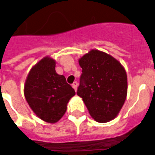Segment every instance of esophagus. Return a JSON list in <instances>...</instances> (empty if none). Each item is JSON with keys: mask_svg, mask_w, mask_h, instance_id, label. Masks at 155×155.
<instances>
[{"mask_svg": "<svg viewBox=\"0 0 155 155\" xmlns=\"http://www.w3.org/2000/svg\"><path fill=\"white\" fill-rule=\"evenodd\" d=\"M78 82H77V81H74V82L72 84V87L74 88L75 91L77 90V88H78Z\"/></svg>", "mask_w": 155, "mask_h": 155, "instance_id": "34e87169", "label": "esophagus"}]
</instances>
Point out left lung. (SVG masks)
<instances>
[{"label": "left lung", "mask_w": 155, "mask_h": 155, "mask_svg": "<svg viewBox=\"0 0 155 155\" xmlns=\"http://www.w3.org/2000/svg\"><path fill=\"white\" fill-rule=\"evenodd\" d=\"M82 68L77 94L82 98L90 115L98 122L113 120L127 96V75L111 55L92 50L79 59Z\"/></svg>", "instance_id": "8db88e82"}]
</instances>
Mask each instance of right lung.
Wrapping results in <instances>:
<instances>
[{
  "label": "right lung",
  "instance_id": "right-lung-1",
  "mask_svg": "<svg viewBox=\"0 0 155 155\" xmlns=\"http://www.w3.org/2000/svg\"><path fill=\"white\" fill-rule=\"evenodd\" d=\"M55 62L42 59L29 73L24 95L29 106L38 117L49 123L57 122L67 111V104L75 91L63 75L55 72Z\"/></svg>",
  "mask_w": 155,
  "mask_h": 155
}]
</instances>
